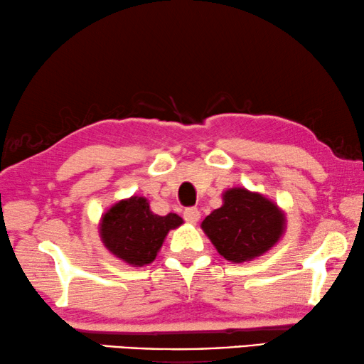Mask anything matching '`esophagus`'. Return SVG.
<instances>
[{"instance_id":"esophagus-1","label":"esophagus","mask_w":364,"mask_h":364,"mask_svg":"<svg viewBox=\"0 0 364 364\" xmlns=\"http://www.w3.org/2000/svg\"><path fill=\"white\" fill-rule=\"evenodd\" d=\"M183 217H184V220L188 222V224H198L200 214H199V210L196 208H188L186 210H184Z\"/></svg>"}]
</instances>
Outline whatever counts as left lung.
Segmentation results:
<instances>
[{"label": "left lung", "instance_id": "left-lung-1", "mask_svg": "<svg viewBox=\"0 0 364 364\" xmlns=\"http://www.w3.org/2000/svg\"><path fill=\"white\" fill-rule=\"evenodd\" d=\"M286 227V213L273 199L243 186L225 189L220 208L200 224L215 250L230 263L263 257L278 245Z\"/></svg>", "mask_w": 364, "mask_h": 364}]
</instances>
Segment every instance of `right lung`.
I'll list each match as a JSON object with an SVG mask.
<instances>
[{
	"label": "right lung",
	"instance_id": "add662e5",
	"mask_svg": "<svg viewBox=\"0 0 364 364\" xmlns=\"http://www.w3.org/2000/svg\"><path fill=\"white\" fill-rule=\"evenodd\" d=\"M183 225L178 214L159 215L144 196L116 200L101 215L100 238L112 257L129 267H147L159 255L168 232Z\"/></svg>",
	"mask_w": 364,
	"mask_h": 364
}]
</instances>
